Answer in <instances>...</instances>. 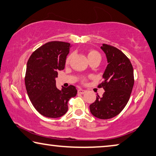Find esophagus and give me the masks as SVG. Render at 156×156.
Wrapping results in <instances>:
<instances>
[{
  "mask_svg": "<svg viewBox=\"0 0 156 156\" xmlns=\"http://www.w3.org/2000/svg\"><path fill=\"white\" fill-rule=\"evenodd\" d=\"M85 92H86V90L81 89V88H79V89L78 90V92L80 93V94H84Z\"/></svg>",
  "mask_w": 156,
  "mask_h": 156,
  "instance_id": "obj_1",
  "label": "esophagus"
}]
</instances>
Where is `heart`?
<instances>
[{
  "mask_svg": "<svg viewBox=\"0 0 156 156\" xmlns=\"http://www.w3.org/2000/svg\"><path fill=\"white\" fill-rule=\"evenodd\" d=\"M88 59H91V58H93V57H98V56H99V57H101L100 55L99 54L98 52H96V51L94 50H92V51H90V52L88 53ZM71 57V55H69L68 57L66 58V63H69V61H70V59Z\"/></svg>",
  "mask_w": 156,
  "mask_h": 156,
  "instance_id": "heart-1",
  "label": "heart"
}]
</instances>
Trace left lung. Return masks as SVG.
I'll list each match as a JSON object with an SVG mask.
<instances>
[{"label":"left lung","instance_id":"left-lung-1","mask_svg":"<svg viewBox=\"0 0 156 156\" xmlns=\"http://www.w3.org/2000/svg\"><path fill=\"white\" fill-rule=\"evenodd\" d=\"M108 65L98 87H103V97L97 96L90 105L92 114L99 119H110L121 112L128 102L134 85L133 67L124 53L113 46L102 44Z\"/></svg>","mask_w":156,"mask_h":156}]
</instances>
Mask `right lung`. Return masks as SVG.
I'll list each match as a JSON object with an SVG mask.
<instances>
[{"instance_id": "1", "label": "right lung", "mask_w": 156, "mask_h": 156, "mask_svg": "<svg viewBox=\"0 0 156 156\" xmlns=\"http://www.w3.org/2000/svg\"><path fill=\"white\" fill-rule=\"evenodd\" d=\"M71 47L69 43L49 42L32 53L27 62L25 85L34 108L48 118H59L68 111V101L76 97L75 86L57 89L58 71L63 70Z\"/></svg>"}]
</instances>
